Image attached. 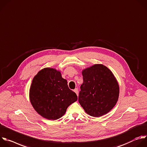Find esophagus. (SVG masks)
Instances as JSON below:
<instances>
[{
  "label": "esophagus",
  "instance_id": "34e87169",
  "mask_svg": "<svg viewBox=\"0 0 147 147\" xmlns=\"http://www.w3.org/2000/svg\"><path fill=\"white\" fill-rule=\"evenodd\" d=\"M74 91L77 94V96H78V88H76V89H75Z\"/></svg>",
  "mask_w": 147,
  "mask_h": 147
}]
</instances>
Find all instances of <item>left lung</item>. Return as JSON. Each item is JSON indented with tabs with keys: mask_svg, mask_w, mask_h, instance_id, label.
Listing matches in <instances>:
<instances>
[{
	"mask_svg": "<svg viewBox=\"0 0 147 147\" xmlns=\"http://www.w3.org/2000/svg\"><path fill=\"white\" fill-rule=\"evenodd\" d=\"M78 101L85 112L94 117L109 112L118 101L119 87L112 72L102 64H95L82 71Z\"/></svg>",
	"mask_w": 147,
	"mask_h": 147,
	"instance_id": "obj_1",
	"label": "left lung"
}]
</instances>
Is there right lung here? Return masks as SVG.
<instances>
[{"instance_id":"add662e5","label":"right lung","mask_w":147,"mask_h":147,"mask_svg":"<svg viewBox=\"0 0 147 147\" xmlns=\"http://www.w3.org/2000/svg\"><path fill=\"white\" fill-rule=\"evenodd\" d=\"M29 98L39 115L49 120H57L65 113L71 104L77 101L78 97L69 89L67 80L62 78L60 71L46 68L34 78Z\"/></svg>"}]
</instances>
